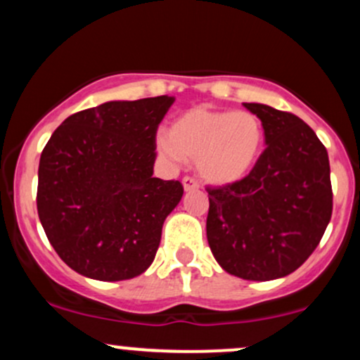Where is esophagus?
<instances>
[{
    "label": "esophagus",
    "instance_id": "esophagus-1",
    "mask_svg": "<svg viewBox=\"0 0 360 360\" xmlns=\"http://www.w3.org/2000/svg\"><path fill=\"white\" fill-rule=\"evenodd\" d=\"M183 188H184V191H194V189L200 188V184H198L193 177L186 176V177H183Z\"/></svg>",
    "mask_w": 360,
    "mask_h": 360
}]
</instances>
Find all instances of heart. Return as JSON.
Instances as JSON below:
<instances>
[{
  "label": "heart",
  "mask_w": 360,
  "mask_h": 360,
  "mask_svg": "<svg viewBox=\"0 0 360 360\" xmlns=\"http://www.w3.org/2000/svg\"><path fill=\"white\" fill-rule=\"evenodd\" d=\"M159 155L167 162L191 159L205 183H238L255 167L264 148L262 122L250 111L186 110L155 140Z\"/></svg>",
  "instance_id": "1"
}]
</instances>
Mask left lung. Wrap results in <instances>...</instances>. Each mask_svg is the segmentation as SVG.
<instances>
[{
  "instance_id": "8db88e82",
  "label": "left lung",
  "mask_w": 360,
  "mask_h": 360,
  "mask_svg": "<svg viewBox=\"0 0 360 360\" xmlns=\"http://www.w3.org/2000/svg\"><path fill=\"white\" fill-rule=\"evenodd\" d=\"M264 127L266 150L238 183L208 188L206 237L221 269L247 281L295 272L332 218L330 162L303 120L260 103H243Z\"/></svg>"
}]
</instances>
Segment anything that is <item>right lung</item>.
I'll list each match as a JSON object with an SVG mask.
<instances>
[{"label": "right lung", "mask_w": 360, "mask_h": 360, "mask_svg": "<svg viewBox=\"0 0 360 360\" xmlns=\"http://www.w3.org/2000/svg\"><path fill=\"white\" fill-rule=\"evenodd\" d=\"M172 96L108 101L60 123L42 150L37 210L59 257L86 278L123 281L154 262L183 198L154 177L155 134Z\"/></svg>", "instance_id": "add662e5"}]
</instances>
